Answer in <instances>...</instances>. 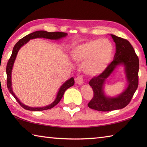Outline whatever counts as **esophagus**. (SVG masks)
<instances>
[{
  "label": "esophagus",
  "mask_w": 147,
  "mask_h": 147,
  "mask_svg": "<svg viewBox=\"0 0 147 147\" xmlns=\"http://www.w3.org/2000/svg\"><path fill=\"white\" fill-rule=\"evenodd\" d=\"M76 83L78 84V85H82L83 83V77L82 75H79L75 79Z\"/></svg>",
  "instance_id": "1"
}]
</instances>
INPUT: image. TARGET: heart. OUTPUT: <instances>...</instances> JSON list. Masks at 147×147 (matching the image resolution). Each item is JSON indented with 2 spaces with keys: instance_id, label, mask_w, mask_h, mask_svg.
<instances>
[{
  "instance_id": "heart-1",
  "label": "heart",
  "mask_w": 147,
  "mask_h": 147,
  "mask_svg": "<svg viewBox=\"0 0 147 147\" xmlns=\"http://www.w3.org/2000/svg\"><path fill=\"white\" fill-rule=\"evenodd\" d=\"M113 46L107 39L92 40L73 49L71 56L74 61L83 62V71L90 76L101 74L110 63Z\"/></svg>"
}]
</instances>
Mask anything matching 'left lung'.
I'll use <instances>...</instances> for the list:
<instances>
[{
  "label": "left lung",
  "mask_w": 147,
  "mask_h": 147,
  "mask_svg": "<svg viewBox=\"0 0 147 147\" xmlns=\"http://www.w3.org/2000/svg\"><path fill=\"white\" fill-rule=\"evenodd\" d=\"M115 43V54L114 60L99 75L90 81L89 85L93 91V96L88 106L98 111H111L121 109L129 104L138 86L139 59L133 46L127 40L114 35H111ZM125 67L128 87L116 98H107L102 91L106 79L118 65Z\"/></svg>",
  "instance_id": "1"
}]
</instances>
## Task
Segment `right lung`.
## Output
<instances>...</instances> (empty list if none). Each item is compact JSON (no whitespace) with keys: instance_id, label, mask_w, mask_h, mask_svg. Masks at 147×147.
<instances>
[{"instance_id":"1","label":"right lung","mask_w":147,"mask_h":147,"mask_svg":"<svg viewBox=\"0 0 147 147\" xmlns=\"http://www.w3.org/2000/svg\"><path fill=\"white\" fill-rule=\"evenodd\" d=\"M67 35V34L66 33H64V32H46V31H36V32L30 33L29 35L23 37V38L20 39L14 45L13 50H12V52L11 55V57L9 59L7 64V66H6V73H7V86L9 92L13 95L15 99L16 100L17 102L20 104V105L21 106V107L24 108V109H26V110L32 111H45V110H47V109L53 108L54 106L57 105L59 102H60L61 98H62V96L64 95V93L65 90L69 88V87L74 85V80L73 78L72 77L71 78L68 80L67 82H65L63 85L61 86L60 89H59L57 95V97H56L55 100L51 104H50L48 106H45V107H28V106L24 105L20 101V100L16 97V96L15 95L14 92H12V89L11 86H12L11 72L12 69V67H13V65H14V62L15 61V59H16V55L18 54L19 50H20V49L22 46L24 45V44H26V43L31 39H34L36 38H48V39H51V40H58L61 38H63V37Z\"/></svg>"}]
</instances>
